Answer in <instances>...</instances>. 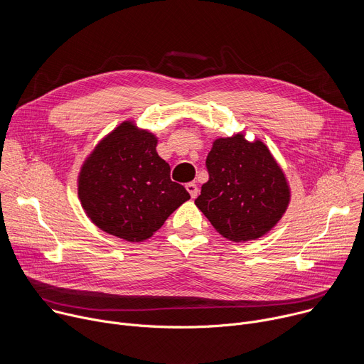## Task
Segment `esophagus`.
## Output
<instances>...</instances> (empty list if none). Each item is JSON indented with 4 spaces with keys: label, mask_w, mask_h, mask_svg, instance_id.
<instances>
[{
    "label": "esophagus",
    "mask_w": 364,
    "mask_h": 364,
    "mask_svg": "<svg viewBox=\"0 0 364 364\" xmlns=\"http://www.w3.org/2000/svg\"><path fill=\"white\" fill-rule=\"evenodd\" d=\"M186 188H187V191L190 193V196H191L193 198L197 197V194H198L197 184H194V183H187V184H186Z\"/></svg>",
    "instance_id": "34e87169"
}]
</instances>
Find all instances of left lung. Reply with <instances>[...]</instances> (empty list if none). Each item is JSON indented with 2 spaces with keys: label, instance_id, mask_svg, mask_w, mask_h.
Instances as JSON below:
<instances>
[{
  "label": "left lung",
  "instance_id": "1",
  "mask_svg": "<svg viewBox=\"0 0 364 364\" xmlns=\"http://www.w3.org/2000/svg\"><path fill=\"white\" fill-rule=\"evenodd\" d=\"M209 181L196 205L212 226L233 242L267 235L284 216L289 187L281 167L262 141L237 134L219 138L205 159Z\"/></svg>",
  "mask_w": 364,
  "mask_h": 364
}]
</instances>
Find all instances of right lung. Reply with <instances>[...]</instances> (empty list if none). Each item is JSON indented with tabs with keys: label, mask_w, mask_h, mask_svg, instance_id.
Masks as SVG:
<instances>
[{
	"label": "right lung",
	"mask_w": 364,
	"mask_h": 364,
	"mask_svg": "<svg viewBox=\"0 0 364 364\" xmlns=\"http://www.w3.org/2000/svg\"><path fill=\"white\" fill-rule=\"evenodd\" d=\"M157 138L125 121L103 138L82 166L77 194L87 218L103 232L141 242L190 198L170 178Z\"/></svg>",
	"instance_id": "add662e5"
}]
</instances>
